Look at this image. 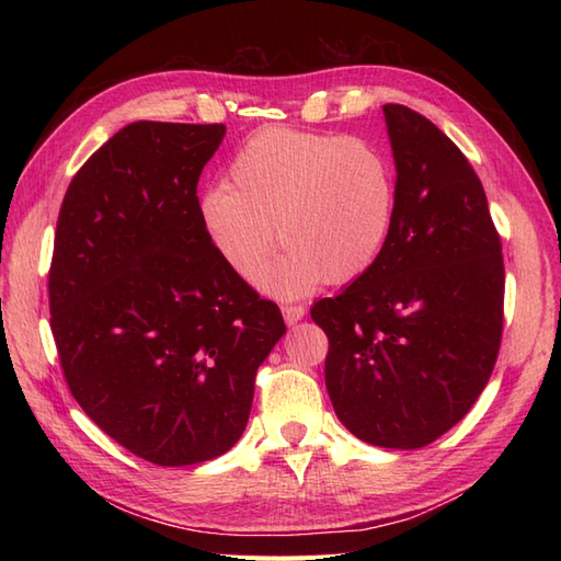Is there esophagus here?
<instances>
[{"label": "esophagus", "mask_w": 561, "mask_h": 561, "mask_svg": "<svg viewBox=\"0 0 561 561\" xmlns=\"http://www.w3.org/2000/svg\"><path fill=\"white\" fill-rule=\"evenodd\" d=\"M282 316H284V320H287V325H294L306 316V308L301 304H287V306H282Z\"/></svg>", "instance_id": "esophagus-1"}]
</instances>
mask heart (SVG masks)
Masks as SVG:
<instances>
[{"mask_svg": "<svg viewBox=\"0 0 561 561\" xmlns=\"http://www.w3.org/2000/svg\"><path fill=\"white\" fill-rule=\"evenodd\" d=\"M396 211V171L356 137L267 127L229 163V185L199 195L197 214L214 253L250 282L274 248L262 289L294 299L320 282L347 284L374 265Z\"/></svg>", "mask_w": 561, "mask_h": 561, "instance_id": "heart-1", "label": "heart"}]
</instances>
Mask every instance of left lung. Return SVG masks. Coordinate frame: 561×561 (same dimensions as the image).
Wrapping results in <instances>:
<instances>
[{
	"label": "left lung",
	"instance_id": "obj_1",
	"mask_svg": "<svg viewBox=\"0 0 561 561\" xmlns=\"http://www.w3.org/2000/svg\"><path fill=\"white\" fill-rule=\"evenodd\" d=\"M396 211L376 262L311 318L325 330L337 420L380 448H422L470 412L496 364L504 257L462 151L408 105H383Z\"/></svg>",
	"mask_w": 561,
	"mask_h": 561
}]
</instances>
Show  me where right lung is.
<instances>
[{"mask_svg":"<svg viewBox=\"0 0 561 561\" xmlns=\"http://www.w3.org/2000/svg\"><path fill=\"white\" fill-rule=\"evenodd\" d=\"M224 125L139 121L71 178L47 291L71 396L105 434L163 468L229 450L257 366L287 332L214 253L197 181Z\"/></svg>","mask_w":561,"mask_h":561,"instance_id":"obj_1","label":"right lung"}]
</instances>
